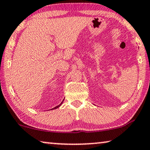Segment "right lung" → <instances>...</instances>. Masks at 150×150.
<instances>
[{
    "mask_svg": "<svg viewBox=\"0 0 150 150\" xmlns=\"http://www.w3.org/2000/svg\"><path fill=\"white\" fill-rule=\"evenodd\" d=\"M62 102H63V101H62ZM62 103V102H61V104H60L59 105H58V106H56V107H54V108H52V110H53V109H56V108H59V107L60 106H61V104Z\"/></svg>",
    "mask_w": 150,
    "mask_h": 150,
    "instance_id": "1",
    "label": "right lung"
}]
</instances>
